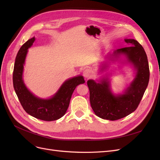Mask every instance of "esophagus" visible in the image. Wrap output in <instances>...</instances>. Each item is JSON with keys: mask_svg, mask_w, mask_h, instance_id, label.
I'll return each mask as SVG.
<instances>
[{"mask_svg": "<svg viewBox=\"0 0 160 160\" xmlns=\"http://www.w3.org/2000/svg\"><path fill=\"white\" fill-rule=\"evenodd\" d=\"M92 75H93V72H92V71L90 69H87L84 70L83 76H84L85 78H86V79L90 78V77L92 76Z\"/></svg>", "mask_w": 160, "mask_h": 160, "instance_id": "obj_1", "label": "esophagus"}]
</instances>
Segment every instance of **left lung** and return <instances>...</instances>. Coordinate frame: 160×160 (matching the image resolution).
Returning <instances> with one entry per match:
<instances>
[{
	"label": "left lung",
	"instance_id": "1",
	"mask_svg": "<svg viewBox=\"0 0 160 160\" xmlns=\"http://www.w3.org/2000/svg\"><path fill=\"white\" fill-rule=\"evenodd\" d=\"M128 47L118 49L115 54H124L137 69L135 78L123 95L115 96L111 93L109 81L98 83L88 81L90 103L96 115L111 121L125 118L136 109L146 91L149 79L148 57L143 47L135 39H125Z\"/></svg>",
	"mask_w": 160,
	"mask_h": 160
}]
</instances>
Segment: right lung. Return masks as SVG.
Returning a JSON list of instances; mask_svg holds the SVG:
<instances>
[{"label":"right lung","instance_id":"obj_1","mask_svg":"<svg viewBox=\"0 0 160 160\" xmlns=\"http://www.w3.org/2000/svg\"><path fill=\"white\" fill-rule=\"evenodd\" d=\"M35 40V37L28 39L17 53L12 75L13 87L22 107L27 113L43 121H55L65 115L74 90L78 85L84 83L85 80L82 76H78L66 81L49 99H41L34 96L24 84L22 75L27 49Z\"/></svg>","mask_w":160,"mask_h":160}]
</instances>
